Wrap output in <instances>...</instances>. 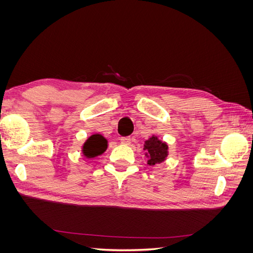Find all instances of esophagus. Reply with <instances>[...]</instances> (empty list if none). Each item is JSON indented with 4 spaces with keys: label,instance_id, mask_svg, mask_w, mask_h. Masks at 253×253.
Returning a JSON list of instances; mask_svg holds the SVG:
<instances>
[{
    "label": "esophagus",
    "instance_id": "1",
    "mask_svg": "<svg viewBox=\"0 0 253 253\" xmlns=\"http://www.w3.org/2000/svg\"><path fill=\"white\" fill-rule=\"evenodd\" d=\"M120 142L122 144H129L131 143V138H129V137H121Z\"/></svg>",
    "mask_w": 253,
    "mask_h": 253
}]
</instances>
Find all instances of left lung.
<instances>
[{"label": "left lung", "instance_id": "8db88e82", "mask_svg": "<svg viewBox=\"0 0 253 253\" xmlns=\"http://www.w3.org/2000/svg\"><path fill=\"white\" fill-rule=\"evenodd\" d=\"M143 150L145 151V157H147L149 166H155L162 164L169 155V147L167 142H164L158 137L153 135L148 140L144 141Z\"/></svg>", "mask_w": 253, "mask_h": 253}]
</instances>
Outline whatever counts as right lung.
Segmentation results:
<instances>
[{
  "mask_svg": "<svg viewBox=\"0 0 253 253\" xmlns=\"http://www.w3.org/2000/svg\"><path fill=\"white\" fill-rule=\"evenodd\" d=\"M106 149H108V140L100 134H94L83 143L82 154L86 158H94L103 154Z\"/></svg>",
  "mask_w": 253,
  "mask_h": 253,
  "instance_id": "obj_1",
  "label": "right lung"
}]
</instances>
